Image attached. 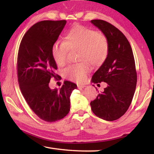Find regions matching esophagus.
<instances>
[{
	"mask_svg": "<svg viewBox=\"0 0 154 154\" xmlns=\"http://www.w3.org/2000/svg\"><path fill=\"white\" fill-rule=\"evenodd\" d=\"M85 86L84 85H77V88H78V89H79V90H81V89H83V88H84Z\"/></svg>",
	"mask_w": 154,
	"mask_h": 154,
	"instance_id": "1",
	"label": "esophagus"
}]
</instances>
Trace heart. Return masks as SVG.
<instances>
[{
  "mask_svg": "<svg viewBox=\"0 0 154 154\" xmlns=\"http://www.w3.org/2000/svg\"><path fill=\"white\" fill-rule=\"evenodd\" d=\"M69 49H79V60L83 62L67 67L63 75L71 81L83 83L91 71L87 62L94 67L100 66L108 57L109 43L103 32L77 25L66 32L64 41H56L51 47V56L58 66L66 64Z\"/></svg>",
  "mask_w": 154,
  "mask_h": 154,
  "instance_id": "1",
  "label": "heart"
}]
</instances>
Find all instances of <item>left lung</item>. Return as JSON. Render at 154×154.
Masks as SVG:
<instances>
[{
    "mask_svg": "<svg viewBox=\"0 0 154 154\" xmlns=\"http://www.w3.org/2000/svg\"><path fill=\"white\" fill-rule=\"evenodd\" d=\"M108 38L107 58L92 76L94 83L108 84L104 92L90 103L96 116L106 121H114L128 109L136 89L137 75L133 52L127 38L118 28L106 21L92 20Z\"/></svg>",
    "mask_w": 154,
    "mask_h": 154,
    "instance_id": "obj_1",
    "label": "left lung"
}]
</instances>
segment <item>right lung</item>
<instances>
[{
	"label": "right lung",
	"instance_id": "add662e5",
	"mask_svg": "<svg viewBox=\"0 0 154 154\" xmlns=\"http://www.w3.org/2000/svg\"><path fill=\"white\" fill-rule=\"evenodd\" d=\"M66 20H44L34 24L21 41L17 73L20 88L28 105L40 119L53 122L64 118L70 111V96L77 85L64 81L62 88L51 90L49 83L57 64L51 47L63 30Z\"/></svg>",
	"mask_w": 154,
	"mask_h": 154
}]
</instances>
